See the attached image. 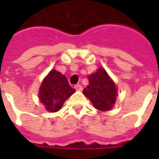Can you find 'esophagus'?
Returning <instances> with one entry per match:
<instances>
[{
	"instance_id": "esophagus-1",
	"label": "esophagus",
	"mask_w": 159,
	"mask_h": 159,
	"mask_svg": "<svg viewBox=\"0 0 159 159\" xmlns=\"http://www.w3.org/2000/svg\"><path fill=\"white\" fill-rule=\"evenodd\" d=\"M75 89H76V90H77V91H82V90H83V87L81 86L80 84H76V86H75Z\"/></svg>"
}]
</instances>
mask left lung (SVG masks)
Wrapping results in <instances>:
<instances>
[{
  "label": "left lung",
  "instance_id": "obj_1",
  "mask_svg": "<svg viewBox=\"0 0 159 159\" xmlns=\"http://www.w3.org/2000/svg\"><path fill=\"white\" fill-rule=\"evenodd\" d=\"M89 85L83 89V93L100 111H109L117 98V89L107 71L102 68L89 77Z\"/></svg>",
  "mask_w": 159,
  "mask_h": 159
}]
</instances>
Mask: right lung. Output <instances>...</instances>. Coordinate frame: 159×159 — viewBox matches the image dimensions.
Here are the masks:
<instances>
[{"mask_svg": "<svg viewBox=\"0 0 159 159\" xmlns=\"http://www.w3.org/2000/svg\"><path fill=\"white\" fill-rule=\"evenodd\" d=\"M74 92L75 89L70 86L66 76L52 70L42 82L39 98L47 110L54 112L61 108L64 102Z\"/></svg>", "mask_w": 159, "mask_h": 159, "instance_id": "right-lung-1", "label": "right lung"}]
</instances>
